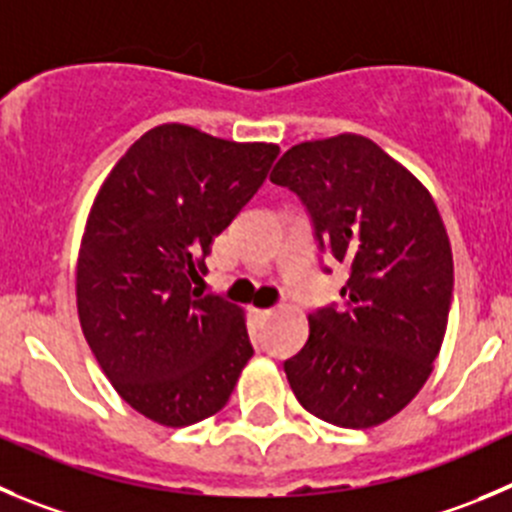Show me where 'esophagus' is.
<instances>
[{
    "label": "esophagus",
    "mask_w": 512,
    "mask_h": 512,
    "mask_svg": "<svg viewBox=\"0 0 512 512\" xmlns=\"http://www.w3.org/2000/svg\"><path fill=\"white\" fill-rule=\"evenodd\" d=\"M252 313H255L257 318H267V315H272V308H255Z\"/></svg>",
    "instance_id": "esophagus-1"
}]
</instances>
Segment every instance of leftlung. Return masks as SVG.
I'll list each match as a JSON object with an SVG mask.
<instances>
[{
  "label": "left lung",
  "instance_id": "left-lung-1",
  "mask_svg": "<svg viewBox=\"0 0 512 512\" xmlns=\"http://www.w3.org/2000/svg\"><path fill=\"white\" fill-rule=\"evenodd\" d=\"M308 207L323 250L348 265L343 308L308 315L285 361L305 412L346 429L384 424L419 394L450 318L452 247L427 186L358 133L303 141L270 174Z\"/></svg>",
  "mask_w": 512,
  "mask_h": 512
}]
</instances>
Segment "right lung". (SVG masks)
<instances>
[{"mask_svg":"<svg viewBox=\"0 0 512 512\" xmlns=\"http://www.w3.org/2000/svg\"><path fill=\"white\" fill-rule=\"evenodd\" d=\"M278 154L275 143L164 123L128 148L90 207L75 270L80 328L113 389L151 422L217 414L252 358L245 310L194 285Z\"/></svg>","mask_w":512,"mask_h":512,"instance_id":"add662e5","label":"right lung"}]
</instances>
